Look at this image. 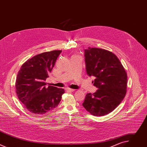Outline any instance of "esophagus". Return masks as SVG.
<instances>
[{
    "label": "esophagus",
    "instance_id": "1",
    "mask_svg": "<svg viewBox=\"0 0 147 147\" xmlns=\"http://www.w3.org/2000/svg\"><path fill=\"white\" fill-rule=\"evenodd\" d=\"M66 91H70V92H73L75 91V90L74 89H71V88H67L66 89Z\"/></svg>",
    "mask_w": 147,
    "mask_h": 147
}]
</instances>
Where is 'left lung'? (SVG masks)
I'll return each instance as SVG.
<instances>
[{
    "mask_svg": "<svg viewBox=\"0 0 147 147\" xmlns=\"http://www.w3.org/2000/svg\"><path fill=\"white\" fill-rule=\"evenodd\" d=\"M86 69L96 92L88 93L82 103L87 111L95 116L112 112L123 100L127 92V76L121 63L112 52L100 48L85 50Z\"/></svg>",
    "mask_w": 147,
    "mask_h": 147,
    "instance_id": "1",
    "label": "left lung"
}]
</instances>
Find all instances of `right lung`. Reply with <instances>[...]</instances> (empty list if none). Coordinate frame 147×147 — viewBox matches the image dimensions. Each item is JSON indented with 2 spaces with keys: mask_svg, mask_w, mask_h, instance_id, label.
Segmentation results:
<instances>
[{
  "mask_svg": "<svg viewBox=\"0 0 147 147\" xmlns=\"http://www.w3.org/2000/svg\"><path fill=\"white\" fill-rule=\"evenodd\" d=\"M61 51H52L34 56L27 60L19 70L16 81L18 99L31 113L44 115L60 103L63 88L49 86L45 81L49 77Z\"/></svg>",
  "mask_w": 147,
  "mask_h": 147,
  "instance_id": "right-lung-1",
  "label": "right lung"
}]
</instances>
